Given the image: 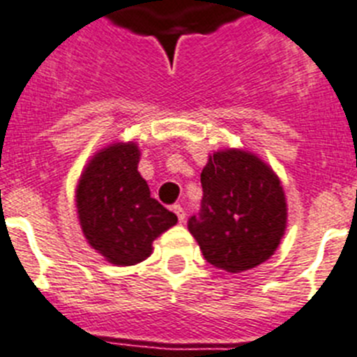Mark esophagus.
<instances>
[{"label":"esophagus","instance_id":"obj_1","mask_svg":"<svg viewBox=\"0 0 357 357\" xmlns=\"http://www.w3.org/2000/svg\"><path fill=\"white\" fill-rule=\"evenodd\" d=\"M173 211H175V215L178 216V222H184L185 211H184V208H182L181 204H176V206H173Z\"/></svg>","mask_w":357,"mask_h":357}]
</instances>
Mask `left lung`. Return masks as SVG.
Masks as SVG:
<instances>
[{"mask_svg":"<svg viewBox=\"0 0 357 357\" xmlns=\"http://www.w3.org/2000/svg\"><path fill=\"white\" fill-rule=\"evenodd\" d=\"M200 182L202 202L188 229L211 266L242 273L274 255L287 224V204L267 164L242 149L216 151Z\"/></svg>","mask_w":357,"mask_h":357,"instance_id":"obj_1","label":"left lung"}]
</instances>
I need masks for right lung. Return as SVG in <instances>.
<instances>
[{"mask_svg":"<svg viewBox=\"0 0 357 357\" xmlns=\"http://www.w3.org/2000/svg\"><path fill=\"white\" fill-rule=\"evenodd\" d=\"M139 157L133 142L108 146L91 158L75 191L88 243L115 266L146 260L153 240L176 224L175 213L151 199L137 172Z\"/></svg>","mask_w":357,"mask_h":357,"instance_id":"add662e5","label":"right lung"}]
</instances>
